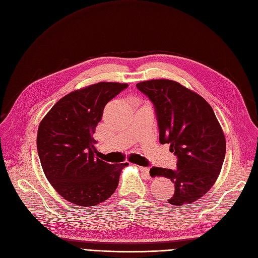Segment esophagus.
Wrapping results in <instances>:
<instances>
[{
    "label": "esophagus",
    "instance_id": "obj_1",
    "mask_svg": "<svg viewBox=\"0 0 258 258\" xmlns=\"http://www.w3.org/2000/svg\"><path fill=\"white\" fill-rule=\"evenodd\" d=\"M139 169L142 173L145 174L146 177H150V168H148V167H139Z\"/></svg>",
    "mask_w": 258,
    "mask_h": 258
}]
</instances>
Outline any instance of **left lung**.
I'll return each mask as SVG.
<instances>
[{
    "instance_id": "8db88e82",
    "label": "left lung",
    "mask_w": 258,
    "mask_h": 258,
    "mask_svg": "<svg viewBox=\"0 0 258 258\" xmlns=\"http://www.w3.org/2000/svg\"><path fill=\"white\" fill-rule=\"evenodd\" d=\"M137 88L154 105L159 142L170 144V152L177 157L175 170L156 168V175L174 183L170 205H189L214 185L225 158V137L213 108L174 81H146L137 84Z\"/></svg>"
}]
</instances>
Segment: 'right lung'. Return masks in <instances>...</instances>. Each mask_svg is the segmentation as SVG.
<instances>
[{
  "instance_id": "obj_1",
  "label": "right lung",
  "mask_w": 258,
  "mask_h": 258,
  "mask_svg": "<svg viewBox=\"0 0 258 258\" xmlns=\"http://www.w3.org/2000/svg\"><path fill=\"white\" fill-rule=\"evenodd\" d=\"M127 87L102 82L70 92L38 126L36 145L44 173L60 196L74 205L92 207L110 198L128 166L99 159L92 139L106 103Z\"/></svg>"
}]
</instances>
